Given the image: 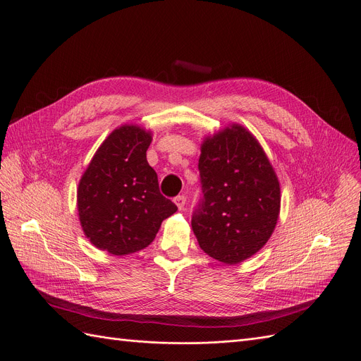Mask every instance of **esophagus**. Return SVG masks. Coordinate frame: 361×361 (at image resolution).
Returning <instances> with one entry per match:
<instances>
[{
    "instance_id": "esophagus-1",
    "label": "esophagus",
    "mask_w": 361,
    "mask_h": 361,
    "mask_svg": "<svg viewBox=\"0 0 361 361\" xmlns=\"http://www.w3.org/2000/svg\"><path fill=\"white\" fill-rule=\"evenodd\" d=\"M173 202L176 204V207H178L179 209H183V207H185V202H186V198H185L183 195H178V197L173 200Z\"/></svg>"
}]
</instances>
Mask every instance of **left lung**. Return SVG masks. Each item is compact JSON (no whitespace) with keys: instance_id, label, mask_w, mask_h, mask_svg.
<instances>
[{"instance_id":"1","label":"left lung","mask_w":361,"mask_h":361,"mask_svg":"<svg viewBox=\"0 0 361 361\" xmlns=\"http://www.w3.org/2000/svg\"><path fill=\"white\" fill-rule=\"evenodd\" d=\"M202 200L192 216L200 247L223 264L255 255L277 226L281 190L259 141L231 123L201 144Z\"/></svg>"}]
</instances>
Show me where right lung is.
Masks as SVG:
<instances>
[{
  "instance_id": "add662e5",
  "label": "right lung",
  "mask_w": 361,
  "mask_h": 361,
  "mask_svg": "<svg viewBox=\"0 0 361 361\" xmlns=\"http://www.w3.org/2000/svg\"><path fill=\"white\" fill-rule=\"evenodd\" d=\"M153 135L125 123L100 144L77 188V209L84 235L100 250L125 257L150 245L161 221L178 207L159 190L147 161Z\"/></svg>"
}]
</instances>
